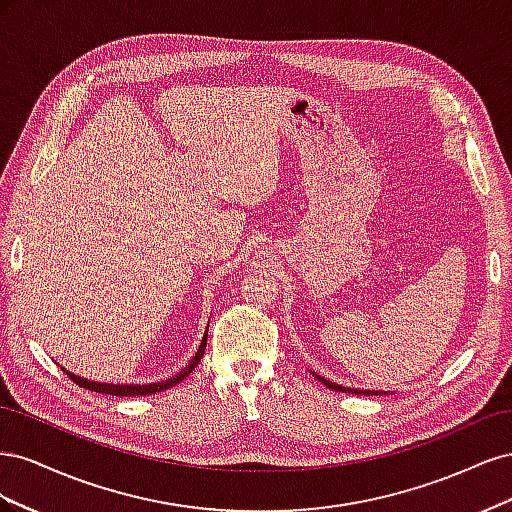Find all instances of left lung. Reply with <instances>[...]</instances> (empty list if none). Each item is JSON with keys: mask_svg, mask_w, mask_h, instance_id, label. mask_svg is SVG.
I'll use <instances>...</instances> for the list:
<instances>
[{"mask_svg": "<svg viewBox=\"0 0 512 512\" xmlns=\"http://www.w3.org/2000/svg\"><path fill=\"white\" fill-rule=\"evenodd\" d=\"M318 380L324 384V386H329V389L331 391H342V393H356V395H359V393H363V395H378L376 391H356V389H346V386H339V384H335V382H329L327 378H320L318 376Z\"/></svg>", "mask_w": 512, "mask_h": 512, "instance_id": "left-lung-1", "label": "left lung"}]
</instances>
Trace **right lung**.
<instances>
[{
  "mask_svg": "<svg viewBox=\"0 0 512 512\" xmlns=\"http://www.w3.org/2000/svg\"><path fill=\"white\" fill-rule=\"evenodd\" d=\"M205 348H207V333L203 337V342H200V348L198 352L194 354V359L183 367V371H179L177 376L168 378L164 382H156V384H100V382H89V380H83V378H76L72 374L70 380H74L76 384L81 386V389H87V391H96V393H102V395H117V397H136V395H153V393H160V391H166L170 389V386H175L177 382H181L183 378H188L192 374V369L200 363V359H203L205 354Z\"/></svg>",
  "mask_w": 512,
  "mask_h": 512,
  "instance_id": "obj_1",
  "label": "right lung"
}]
</instances>
